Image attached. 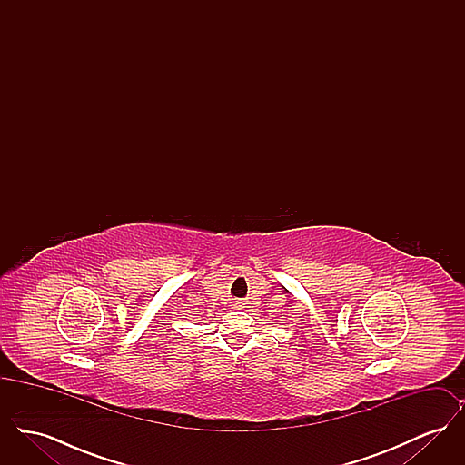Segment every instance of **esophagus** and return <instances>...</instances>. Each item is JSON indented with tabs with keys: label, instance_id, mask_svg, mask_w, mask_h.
<instances>
[{
	"label": "esophagus",
	"instance_id": "1",
	"mask_svg": "<svg viewBox=\"0 0 465 465\" xmlns=\"http://www.w3.org/2000/svg\"><path fill=\"white\" fill-rule=\"evenodd\" d=\"M232 309L241 310L242 309V303H241V302H233V303H232Z\"/></svg>",
	"mask_w": 465,
	"mask_h": 465
}]
</instances>
